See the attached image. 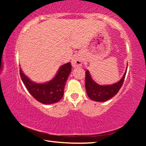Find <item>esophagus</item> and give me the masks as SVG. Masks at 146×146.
<instances>
[{
    "instance_id": "1",
    "label": "esophagus",
    "mask_w": 146,
    "mask_h": 146,
    "mask_svg": "<svg viewBox=\"0 0 146 146\" xmlns=\"http://www.w3.org/2000/svg\"><path fill=\"white\" fill-rule=\"evenodd\" d=\"M71 64L73 68H78L82 66V58L79 55H75L72 58L71 60Z\"/></svg>"
}]
</instances>
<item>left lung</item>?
<instances>
[{
	"label": "left lung",
	"mask_w": 146,
	"mask_h": 146,
	"mask_svg": "<svg viewBox=\"0 0 146 146\" xmlns=\"http://www.w3.org/2000/svg\"><path fill=\"white\" fill-rule=\"evenodd\" d=\"M127 65L122 78L117 82L110 85H100L93 80L90 71L86 70L85 86L89 98L96 102H106L114 97L122 87L126 74Z\"/></svg>",
	"instance_id": "left-lung-1"
}]
</instances>
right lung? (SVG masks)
<instances>
[{"label":"right lung","mask_w":146,"mask_h":146,"mask_svg":"<svg viewBox=\"0 0 146 146\" xmlns=\"http://www.w3.org/2000/svg\"><path fill=\"white\" fill-rule=\"evenodd\" d=\"M71 71L70 62L64 64L59 68L55 76L46 82L37 83L32 81L20 68V75L29 93L44 104H52L60 101L64 95L66 81Z\"/></svg>","instance_id":"add662e5"}]
</instances>
